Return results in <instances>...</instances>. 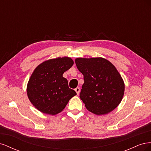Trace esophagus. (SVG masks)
<instances>
[{"label": "esophagus", "mask_w": 151, "mask_h": 151, "mask_svg": "<svg viewBox=\"0 0 151 151\" xmlns=\"http://www.w3.org/2000/svg\"><path fill=\"white\" fill-rule=\"evenodd\" d=\"M75 91H76V92L77 93V94H79V93H80V88H78V87H77V88H76L75 89Z\"/></svg>", "instance_id": "34e87169"}]
</instances>
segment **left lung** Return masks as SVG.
<instances>
[{
  "instance_id": "obj_1",
  "label": "left lung",
  "mask_w": 151,
  "mask_h": 151,
  "mask_svg": "<svg viewBox=\"0 0 151 151\" xmlns=\"http://www.w3.org/2000/svg\"><path fill=\"white\" fill-rule=\"evenodd\" d=\"M75 62L84 76L80 98L86 108L97 115L112 111L120 103L125 91L115 67L101 57L77 58Z\"/></svg>"
}]
</instances>
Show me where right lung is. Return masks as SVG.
I'll list each match as a JSON object with an SVG mask.
<instances>
[{"label": "right lung", "mask_w": 151, "mask_h": 151, "mask_svg": "<svg viewBox=\"0 0 151 151\" xmlns=\"http://www.w3.org/2000/svg\"><path fill=\"white\" fill-rule=\"evenodd\" d=\"M74 64L69 57L50 59L40 64L31 76L27 94L33 106L43 113H60L68 101L77 94L68 88L63 74Z\"/></svg>", "instance_id": "add662e5"}]
</instances>
